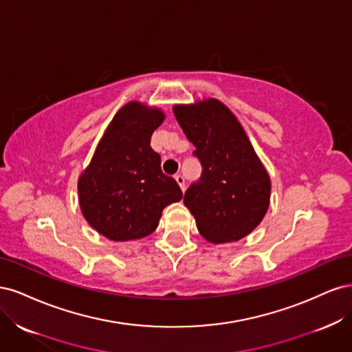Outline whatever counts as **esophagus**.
Listing matches in <instances>:
<instances>
[{"label":"esophagus","mask_w":352,"mask_h":352,"mask_svg":"<svg viewBox=\"0 0 352 352\" xmlns=\"http://www.w3.org/2000/svg\"><path fill=\"white\" fill-rule=\"evenodd\" d=\"M175 179H176L177 185L180 186V189L185 190V177H184L182 175H176V176H175Z\"/></svg>","instance_id":"esophagus-1"}]
</instances>
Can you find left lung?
Segmentation results:
<instances>
[{"instance_id":"obj_1","label":"left lung","mask_w":352,"mask_h":352,"mask_svg":"<svg viewBox=\"0 0 352 352\" xmlns=\"http://www.w3.org/2000/svg\"><path fill=\"white\" fill-rule=\"evenodd\" d=\"M173 113L202 164L184 198L198 232L211 243L250 235L269 210L272 182L236 116L216 98L175 104Z\"/></svg>"}]
</instances>
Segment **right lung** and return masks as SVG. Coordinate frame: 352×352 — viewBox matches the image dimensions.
Returning <instances> with one entry per match:
<instances>
[{
    "label": "right lung",
    "mask_w": 352,
    "mask_h": 352,
    "mask_svg": "<svg viewBox=\"0 0 352 352\" xmlns=\"http://www.w3.org/2000/svg\"><path fill=\"white\" fill-rule=\"evenodd\" d=\"M164 119L155 105L124 104L78 179L82 214L107 239L124 242L151 235L164 207L182 199V190L162 172V158L150 145Z\"/></svg>",
    "instance_id": "obj_1"
}]
</instances>
